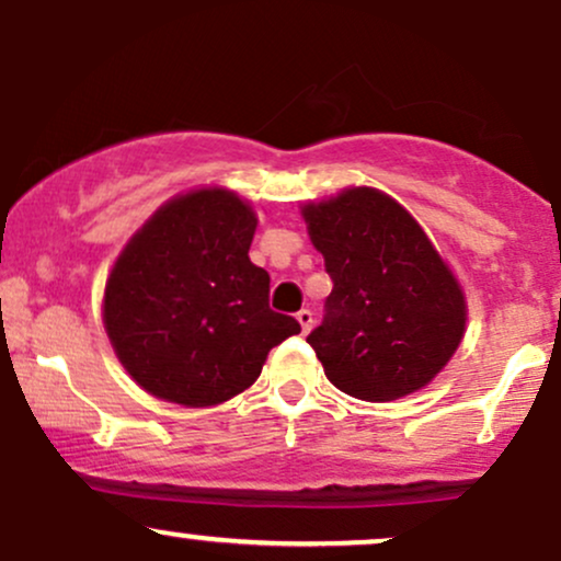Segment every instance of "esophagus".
<instances>
[{"label":"esophagus","instance_id":"esophagus-1","mask_svg":"<svg viewBox=\"0 0 561 561\" xmlns=\"http://www.w3.org/2000/svg\"><path fill=\"white\" fill-rule=\"evenodd\" d=\"M295 319L300 321L302 332H311V327H313V311H311V308H300V311L295 313Z\"/></svg>","mask_w":561,"mask_h":561}]
</instances>
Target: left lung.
I'll return each instance as SVG.
<instances>
[{
    "label": "left lung",
    "instance_id": "obj_1",
    "mask_svg": "<svg viewBox=\"0 0 561 561\" xmlns=\"http://www.w3.org/2000/svg\"><path fill=\"white\" fill-rule=\"evenodd\" d=\"M302 218L332 279L306 337L330 382L362 401L424 388L465 337L467 306L420 224L369 186L306 205Z\"/></svg>",
    "mask_w": 561,
    "mask_h": 561
}]
</instances>
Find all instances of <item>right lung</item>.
Returning <instances> with one entry per match:
<instances>
[{
    "mask_svg": "<svg viewBox=\"0 0 561 561\" xmlns=\"http://www.w3.org/2000/svg\"><path fill=\"white\" fill-rule=\"evenodd\" d=\"M255 214L234 192L171 199L141 227L105 287V330L126 371L182 405L229 401L300 324L268 306L250 261Z\"/></svg>",
    "mask_w": 561,
    "mask_h": 561,
    "instance_id": "right-lung-1",
    "label": "right lung"
}]
</instances>
